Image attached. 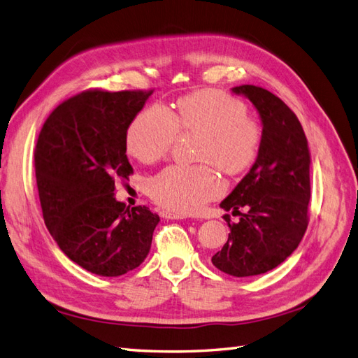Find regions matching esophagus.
Segmentation results:
<instances>
[{
  "mask_svg": "<svg viewBox=\"0 0 358 358\" xmlns=\"http://www.w3.org/2000/svg\"><path fill=\"white\" fill-rule=\"evenodd\" d=\"M162 216L164 219H176V221H180V219H186L187 216L182 215V213H176V212H169V210H163Z\"/></svg>",
  "mask_w": 358,
  "mask_h": 358,
  "instance_id": "obj_1",
  "label": "esophagus"
}]
</instances>
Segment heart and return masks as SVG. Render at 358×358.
<instances>
[{
  "label": "heart",
  "mask_w": 358,
  "mask_h": 358,
  "mask_svg": "<svg viewBox=\"0 0 358 358\" xmlns=\"http://www.w3.org/2000/svg\"><path fill=\"white\" fill-rule=\"evenodd\" d=\"M239 99L217 90L182 96L173 113L168 106L152 104L136 115L127 130V150L143 163H154L169 152L180 128L201 131L199 159L213 162L227 173H241L257 157L260 128L246 116ZM224 189L212 163L171 164L150 181V194L176 213H195Z\"/></svg>",
  "instance_id": "heart-1"
}]
</instances>
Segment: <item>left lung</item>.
<instances>
[{
	"label": "left lung",
	"instance_id": "obj_1",
	"mask_svg": "<svg viewBox=\"0 0 358 358\" xmlns=\"http://www.w3.org/2000/svg\"><path fill=\"white\" fill-rule=\"evenodd\" d=\"M248 98L262 122L259 154L250 172L221 204L239 222H230L228 241L212 263L233 277H252L277 268L298 248L307 230L310 150L296 115L271 94L252 85L233 87ZM247 212L241 214L238 208Z\"/></svg>",
	"mask_w": 358,
	"mask_h": 358
}]
</instances>
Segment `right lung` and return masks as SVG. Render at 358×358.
I'll return each instance as SVG.
<instances>
[{"label": "right lung", "mask_w": 358, "mask_h": 358, "mask_svg": "<svg viewBox=\"0 0 358 358\" xmlns=\"http://www.w3.org/2000/svg\"><path fill=\"white\" fill-rule=\"evenodd\" d=\"M151 92L87 90L45 121L34 151L43 221L63 254L101 277L141 266L160 222L148 207L115 198L133 168L127 130Z\"/></svg>", "instance_id": "add662e5"}]
</instances>
